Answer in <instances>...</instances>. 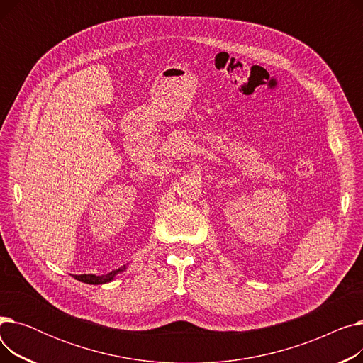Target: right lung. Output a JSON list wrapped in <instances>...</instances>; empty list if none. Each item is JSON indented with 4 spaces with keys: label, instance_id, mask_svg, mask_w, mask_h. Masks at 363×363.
<instances>
[{
    "label": "right lung",
    "instance_id": "right-lung-1",
    "mask_svg": "<svg viewBox=\"0 0 363 363\" xmlns=\"http://www.w3.org/2000/svg\"><path fill=\"white\" fill-rule=\"evenodd\" d=\"M121 271H122V269L111 271L110 274H107V275H101V277H97V275H74V278L78 279V281L86 282V284H94V285H97V284H106V282L111 281V279H113V277L116 275L118 272H121Z\"/></svg>",
    "mask_w": 363,
    "mask_h": 363
}]
</instances>
